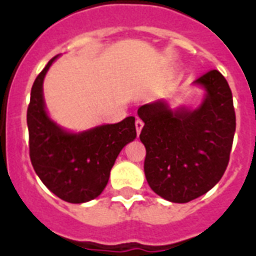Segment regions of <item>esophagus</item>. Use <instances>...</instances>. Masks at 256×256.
Returning <instances> with one entry per match:
<instances>
[{"label": "esophagus", "mask_w": 256, "mask_h": 256, "mask_svg": "<svg viewBox=\"0 0 256 256\" xmlns=\"http://www.w3.org/2000/svg\"><path fill=\"white\" fill-rule=\"evenodd\" d=\"M142 128H144V122L141 120H136V134L140 136V132H141Z\"/></svg>", "instance_id": "34e87169"}]
</instances>
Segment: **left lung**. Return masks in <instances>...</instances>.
Masks as SVG:
<instances>
[{"label":"left lung","instance_id":"8db88e82","mask_svg":"<svg viewBox=\"0 0 256 256\" xmlns=\"http://www.w3.org/2000/svg\"><path fill=\"white\" fill-rule=\"evenodd\" d=\"M204 91L198 107L172 108L165 99L138 108L144 120L145 176L172 202H188L218 184L227 169L236 128L232 92L219 71L193 82Z\"/></svg>","mask_w":256,"mask_h":256}]
</instances>
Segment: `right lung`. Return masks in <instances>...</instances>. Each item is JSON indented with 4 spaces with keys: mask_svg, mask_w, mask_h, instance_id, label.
Here are the masks:
<instances>
[{
    "mask_svg": "<svg viewBox=\"0 0 256 256\" xmlns=\"http://www.w3.org/2000/svg\"><path fill=\"white\" fill-rule=\"evenodd\" d=\"M58 58H50L32 86L26 114L29 154L36 174L50 192L64 202L82 204L106 188L118 154L136 140V118L79 132L56 124L46 111L42 84Z\"/></svg>",
    "mask_w": 256,
    "mask_h": 256,
    "instance_id": "obj_1",
    "label": "right lung"
}]
</instances>
